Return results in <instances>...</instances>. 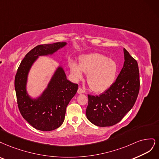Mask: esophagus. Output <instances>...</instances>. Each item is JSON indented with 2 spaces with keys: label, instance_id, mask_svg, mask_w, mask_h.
<instances>
[{
  "label": "esophagus",
  "instance_id": "1",
  "mask_svg": "<svg viewBox=\"0 0 159 159\" xmlns=\"http://www.w3.org/2000/svg\"><path fill=\"white\" fill-rule=\"evenodd\" d=\"M84 93V91L79 87V88L78 89V90H77V93L78 94H83Z\"/></svg>",
  "mask_w": 159,
  "mask_h": 159
}]
</instances>
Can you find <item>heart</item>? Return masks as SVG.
Returning <instances> with one entry per match:
<instances>
[{"instance_id":"1","label":"heart","mask_w":159,"mask_h":159,"mask_svg":"<svg viewBox=\"0 0 159 159\" xmlns=\"http://www.w3.org/2000/svg\"><path fill=\"white\" fill-rule=\"evenodd\" d=\"M70 73L75 79H80L84 73H87L86 81L92 90L102 93L114 84L117 72L115 61L100 53L82 55L79 64L75 61L69 63Z\"/></svg>"}]
</instances>
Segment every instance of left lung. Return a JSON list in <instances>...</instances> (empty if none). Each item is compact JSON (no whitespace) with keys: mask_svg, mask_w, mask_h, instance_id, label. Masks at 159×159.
Returning a JSON list of instances; mask_svg holds the SVG:
<instances>
[{"mask_svg":"<svg viewBox=\"0 0 159 159\" xmlns=\"http://www.w3.org/2000/svg\"><path fill=\"white\" fill-rule=\"evenodd\" d=\"M124 63L115 83L100 96L88 95L86 115L92 124L109 127L120 122L134 106L139 91L137 61L124 49Z\"/></svg>","mask_w":159,"mask_h":159,"instance_id":"left-lung-1","label":"left lung"}]
</instances>
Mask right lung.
Listing matches in <instances>:
<instances>
[{"instance_id":"add662e5","label":"right lung","mask_w":159,"mask_h":159,"mask_svg":"<svg viewBox=\"0 0 159 159\" xmlns=\"http://www.w3.org/2000/svg\"><path fill=\"white\" fill-rule=\"evenodd\" d=\"M66 44L57 42L35 47L25 55L15 76L14 87L20 114L35 129L40 131H53L62 125L66 106L79 86L66 79L63 66H58L43 93L37 98H32L27 91L28 74L39 57L52 55Z\"/></svg>"}]
</instances>
